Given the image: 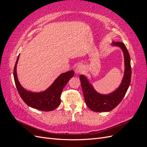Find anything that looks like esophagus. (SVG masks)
I'll return each mask as SVG.
<instances>
[{
    "label": "esophagus",
    "mask_w": 147,
    "mask_h": 147,
    "mask_svg": "<svg viewBox=\"0 0 147 147\" xmlns=\"http://www.w3.org/2000/svg\"><path fill=\"white\" fill-rule=\"evenodd\" d=\"M84 71V67L83 65H78L76 67L75 69V73L76 74H82L83 73Z\"/></svg>",
    "instance_id": "esophagus-1"
}]
</instances>
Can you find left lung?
<instances>
[{
  "label": "left lung",
  "instance_id": "1",
  "mask_svg": "<svg viewBox=\"0 0 147 147\" xmlns=\"http://www.w3.org/2000/svg\"><path fill=\"white\" fill-rule=\"evenodd\" d=\"M112 45L121 48L124 54L125 71L122 82L116 91L109 94H100L96 92L85 76L80 75V80L87 106L96 112H109L121 102L129 86L131 79V59L125 45L122 42H113Z\"/></svg>",
  "mask_w": 147,
  "mask_h": 147
}]
</instances>
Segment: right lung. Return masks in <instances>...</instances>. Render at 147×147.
I'll list each match as a JSON object with an SVG mask.
<instances>
[{
	"label": "right lung",
	"instance_id": "obj_1",
	"mask_svg": "<svg viewBox=\"0 0 147 147\" xmlns=\"http://www.w3.org/2000/svg\"><path fill=\"white\" fill-rule=\"evenodd\" d=\"M18 56L13 70V76L17 90L21 99L30 107L41 111L49 112L56 109L61 104V95L63 88L69 80L74 77V70L61 74L47 90L41 92H32L26 90L18 82L16 65L19 59Z\"/></svg>",
	"mask_w": 147,
	"mask_h": 147
}]
</instances>
